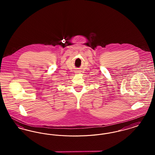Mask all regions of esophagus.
Segmentation results:
<instances>
[{
  "instance_id": "esophagus-1",
  "label": "esophagus",
  "mask_w": 155,
  "mask_h": 155,
  "mask_svg": "<svg viewBox=\"0 0 155 155\" xmlns=\"http://www.w3.org/2000/svg\"><path fill=\"white\" fill-rule=\"evenodd\" d=\"M79 73H80L79 71H76V73H77V74H78Z\"/></svg>"
}]
</instances>
